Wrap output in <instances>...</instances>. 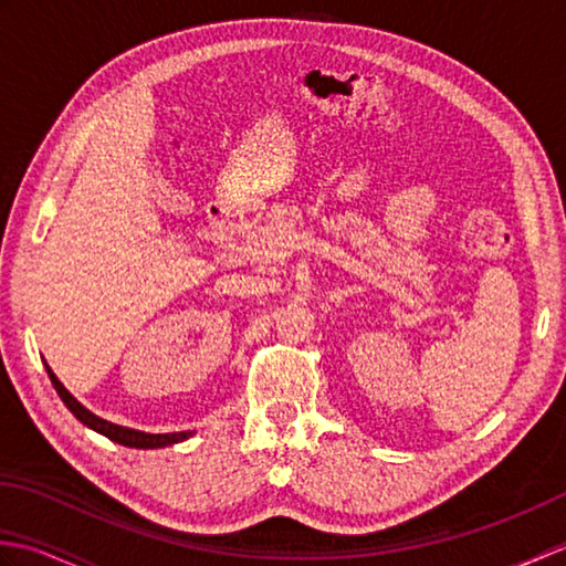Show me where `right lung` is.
Wrapping results in <instances>:
<instances>
[{
  "label": "right lung",
  "instance_id": "1",
  "mask_svg": "<svg viewBox=\"0 0 566 566\" xmlns=\"http://www.w3.org/2000/svg\"><path fill=\"white\" fill-rule=\"evenodd\" d=\"M45 369H48V377H51L57 396H60V399H63V403L70 408L72 416H75L77 420H82V423L87 426V428L102 432V436H106V438L118 442V444H126V448L153 450V448H165V444L182 442V440H187V438L191 436V432H163V436H160V432H140V430H130V428H124V426H114V423H109V420H104V418H99V416H94L92 411H87V408H84V406L75 399V396H72V394L63 387V384L57 381V377L53 375L51 367H45Z\"/></svg>",
  "mask_w": 566,
  "mask_h": 566
}]
</instances>
